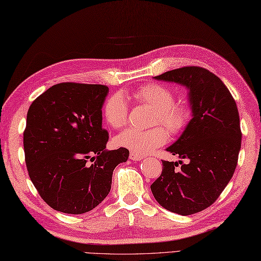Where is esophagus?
Segmentation results:
<instances>
[{
  "label": "esophagus",
  "instance_id": "1",
  "mask_svg": "<svg viewBox=\"0 0 261 261\" xmlns=\"http://www.w3.org/2000/svg\"><path fill=\"white\" fill-rule=\"evenodd\" d=\"M130 159L134 160V162H137V160H141L145 157L142 156V154H139V153H136V152H130Z\"/></svg>",
  "mask_w": 261,
  "mask_h": 261
}]
</instances>
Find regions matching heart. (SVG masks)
Listing matches in <instances>:
<instances>
[{"instance_id": "obj_1", "label": "heart", "mask_w": 261, "mask_h": 261, "mask_svg": "<svg viewBox=\"0 0 261 261\" xmlns=\"http://www.w3.org/2000/svg\"><path fill=\"white\" fill-rule=\"evenodd\" d=\"M131 97L136 102L153 109L151 125L157 126L149 130L127 127L115 137L116 146L129 149L132 152L146 154L167 142L166 129L171 136H178L190 123L192 118L190 107L184 102H176L175 93L168 86L149 83L132 91ZM103 115L109 125L114 129H120L126 124L129 109L120 94H113L107 98L103 105Z\"/></svg>"}]
</instances>
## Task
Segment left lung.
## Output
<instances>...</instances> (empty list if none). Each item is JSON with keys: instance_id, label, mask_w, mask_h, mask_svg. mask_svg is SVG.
Segmentation results:
<instances>
[{"instance_id": "obj_1", "label": "left lung", "mask_w": 261, "mask_h": 261, "mask_svg": "<svg viewBox=\"0 0 261 261\" xmlns=\"http://www.w3.org/2000/svg\"><path fill=\"white\" fill-rule=\"evenodd\" d=\"M154 79L179 83L190 90L193 119L167 148L181 159V166L162 160L163 171L151 192L170 212H201L218 199L237 167L242 136L237 103L218 76L198 66L168 70Z\"/></svg>"}]
</instances>
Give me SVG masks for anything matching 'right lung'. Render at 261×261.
I'll return each mask as SVG.
<instances>
[{
	"label": "right lung",
	"mask_w": 261,
	"mask_h": 261,
	"mask_svg": "<svg viewBox=\"0 0 261 261\" xmlns=\"http://www.w3.org/2000/svg\"><path fill=\"white\" fill-rule=\"evenodd\" d=\"M108 92L105 85L59 83L28 110V174L43 201L59 212L82 214L97 206L110 193L114 168L129 157L126 148L105 150L102 105Z\"/></svg>",
	"instance_id": "1"
}]
</instances>
